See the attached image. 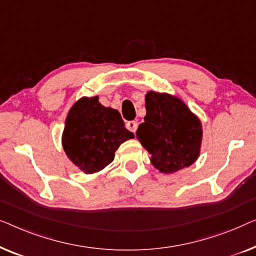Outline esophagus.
I'll use <instances>...</instances> for the list:
<instances>
[{
	"label": "esophagus",
	"mask_w": 256,
	"mask_h": 256,
	"mask_svg": "<svg viewBox=\"0 0 256 256\" xmlns=\"http://www.w3.org/2000/svg\"><path fill=\"white\" fill-rule=\"evenodd\" d=\"M126 128L130 130V131L134 133L136 131V128H138V123H136V120H130L126 123Z\"/></svg>",
	"instance_id": "obj_1"
}]
</instances>
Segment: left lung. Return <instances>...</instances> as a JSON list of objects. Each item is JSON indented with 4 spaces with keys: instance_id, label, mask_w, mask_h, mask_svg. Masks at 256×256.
I'll list each match as a JSON object with an SVG mask.
<instances>
[{
    "instance_id": "obj_1",
    "label": "left lung",
    "mask_w": 256,
    "mask_h": 256,
    "mask_svg": "<svg viewBox=\"0 0 256 256\" xmlns=\"http://www.w3.org/2000/svg\"><path fill=\"white\" fill-rule=\"evenodd\" d=\"M146 116L136 138L161 172L172 174L192 166L200 156L202 124L178 97L148 92Z\"/></svg>"
}]
</instances>
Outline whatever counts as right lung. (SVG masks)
Segmentation results:
<instances>
[{"instance_id": "1", "label": "right lung", "mask_w": 256, "mask_h": 256, "mask_svg": "<svg viewBox=\"0 0 256 256\" xmlns=\"http://www.w3.org/2000/svg\"><path fill=\"white\" fill-rule=\"evenodd\" d=\"M132 138L117 110L103 106L97 96L84 97L68 112L62 146L72 162L92 174L112 162L120 144Z\"/></svg>"}]
</instances>
